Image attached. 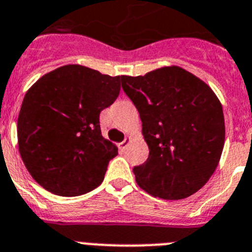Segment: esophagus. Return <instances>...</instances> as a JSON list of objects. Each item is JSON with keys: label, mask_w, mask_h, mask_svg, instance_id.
<instances>
[{"label": "esophagus", "mask_w": 252, "mask_h": 252, "mask_svg": "<svg viewBox=\"0 0 252 252\" xmlns=\"http://www.w3.org/2000/svg\"><path fill=\"white\" fill-rule=\"evenodd\" d=\"M130 141H131L130 137H126V139H125V140L122 141V143L118 144V148H120V149H121V150H126V148H127V145H128V144H130Z\"/></svg>", "instance_id": "obj_1"}]
</instances>
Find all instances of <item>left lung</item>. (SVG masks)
Wrapping results in <instances>:
<instances>
[{
	"instance_id": "obj_1",
	"label": "left lung",
	"mask_w": 252,
	"mask_h": 252,
	"mask_svg": "<svg viewBox=\"0 0 252 252\" xmlns=\"http://www.w3.org/2000/svg\"><path fill=\"white\" fill-rule=\"evenodd\" d=\"M143 122L147 162L134 167L137 185L156 197L181 200L203 188L224 147V116L208 84L178 66L121 76Z\"/></svg>"
}]
</instances>
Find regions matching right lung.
Listing matches in <instances>:
<instances>
[{"mask_svg": "<svg viewBox=\"0 0 252 252\" xmlns=\"http://www.w3.org/2000/svg\"><path fill=\"white\" fill-rule=\"evenodd\" d=\"M120 81L121 76L64 64L27 92L18 118L19 152L47 191L79 196L102 184L118 152L102 136L99 113L117 99Z\"/></svg>", "mask_w": 252, "mask_h": 252, "instance_id": "1", "label": "right lung"}]
</instances>
